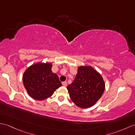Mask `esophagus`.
<instances>
[{
	"label": "esophagus",
	"instance_id": "obj_1",
	"mask_svg": "<svg viewBox=\"0 0 135 135\" xmlns=\"http://www.w3.org/2000/svg\"><path fill=\"white\" fill-rule=\"evenodd\" d=\"M62 85H63L64 86H67V82H66V81L63 82V83H62Z\"/></svg>",
	"mask_w": 135,
	"mask_h": 135
}]
</instances>
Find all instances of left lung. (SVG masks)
Listing matches in <instances>:
<instances>
[{"instance_id": "8db88e82", "label": "left lung", "mask_w": 135, "mask_h": 135, "mask_svg": "<svg viewBox=\"0 0 135 135\" xmlns=\"http://www.w3.org/2000/svg\"><path fill=\"white\" fill-rule=\"evenodd\" d=\"M74 81L67 86L71 101L78 107L93 106L103 96L105 88L103 78L90 66H80Z\"/></svg>"}]
</instances>
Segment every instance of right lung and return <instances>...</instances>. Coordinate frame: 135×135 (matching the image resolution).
<instances>
[{"instance_id":"add662e5","label":"right lung","mask_w":135,"mask_h":135,"mask_svg":"<svg viewBox=\"0 0 135 135\" xmlns=\"http://www.w3.org/2000/svg\"><path fill=\"white\" fill-rule=\"evenodd\" d=\"M52 66L51 63L38 62L24 72L23 83L28 94L34 100L46 99L62 86L57 74L52 73Z\"/></svg>"}]
</instances>
